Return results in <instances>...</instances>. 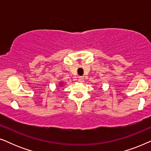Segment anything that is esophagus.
<instances>
[{
    "instance_id": "1",
    "label": "esophagus",
    "mask_w": 151,
    "mask_h": 151,
    "mask_svg": "<svg viewBox=\"0 0 151 151\" xmlns=\"http://www.w3.org/2000/svg\"><path fill=\"white\" fill-rule=\"evenodd\" d=\"M84 77H82V76H80V77L78 78V81L80 82H84Z\"/></svg>"
}]
</instances>
